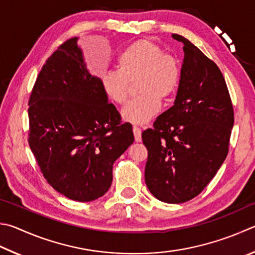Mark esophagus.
I'll return each instance as SVG.
<instances>
[{"label":"esophagus","mask_w":255,"mask_h":255,"mask_svg":"<svg viewBox=\"0 0 255 255\" xmlns=\"http://www.w3.org/2000/svg\"><path fill=\"white\" fill-rule=\"evenodd\" d=\"M132 131H133V136H135V141L137 142L141 141V129L137 126H133Z\"/></svg>","instance_id":"1"}]
</instances>
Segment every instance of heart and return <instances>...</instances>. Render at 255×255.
<instances>
[{"label":"heart","mask_w":255,"mask_h":255,"mask_svg":"<svg viewBox=\"0 0 255 255\" xmlns=\"http://www.w3.org/2000/svg\"><path fill=\"white\" fill-rule=\"evenodd\" d=\"M137 79V92L141 96L131 100L122 115L128 123L142 125L159 112V98L165 100L175 94L180 79L179 63L156 43L138 40L119 53L117 71L105 72L100 82L110 101L124 105L128 98L129 82Z\"/></svg>","instance_id":"1"}]
</instances>
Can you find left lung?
Returning <instances> with one entry per match:
<instances>
[{"mask_svg":"<svg viewBox=\"0 0 255 255\" xmlns=\"http://www.w3.org/2000/svg\"><path fill=\"white\" fill-rule=\"evenodd\" d=\"M184 60L174 105L142 131L145 182L156 198L179 204L197 196L229 152L234 112L219 67L182 35Z\"/></svg>","mask_w":255,"mask_h":255,"instance_id":"1","label":"left lung"}]
</instances>
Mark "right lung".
<instances>
[{
    "mask_svg": "<svg viewBox=\"0 0 255 255\" xmlns=\"http://www.w3.org/2000/svg\"><path fill=\"white\" fill-rule=\"evenodd\" d=\"M78 38L60 45L41 69L29 100V145L44 178L78 202L108 192L113 165L133 142L132 127L87 69Z\"/></svg>",
    "mask_w": 255,
    "mask_h": 255,
    "instance_id": "obj_1",
    "label": "right lung"
}]
</instances>
